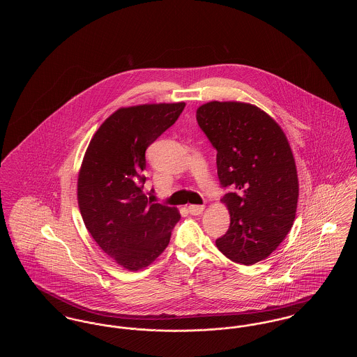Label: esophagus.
Listing matches in <instances>:
<instances>
[{
	"instance_id": "1",
	"label": "esophagus",
	"mask_w": 357,
	"mask_h": 357,
	"mask_svg": "<svg viewBox=\"0 0 357 357\" xmlns=\"http://www.w3.org/2000/svg\"><path fill=\"white\" fill-rule=\"evenodd\" d=\"M204 206H201V204H190L188 206V211L191 215H199L204 213Z\"/></svg>"
}]
</instances>
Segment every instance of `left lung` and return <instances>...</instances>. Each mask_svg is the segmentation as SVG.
I'll list each match as a JSON object with an SVG mask.
<instances>
[{
	"mask_svg": "<svg viewBox=\"0 0 357 357\" xmlns=\"http://www.w3.org/2000/svg\"><path fill=\"white\" fill-rule=\"evenodd\" d=\"M197 121L217 150L221 186L231 187L221 199L230 226L215 245L229 259L253 265L278 248L296 217L298 178L288 139L248 102H206Z\"/></svg>",
	"mask_w": 357,
	"mask_h": 357,
	"instance_id": "left-lung-1",
	"label": "left lung"
}]
</instances>
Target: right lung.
<instances>
[{
	"label": "right lung",
	"instance_id": "add662e5",
	"mask_svg": "<svg viewBox=\"0 0 357 357\" xmlns=\"http://www.w3.org/2000/svg\"><path fill=\"white\" fill-rule=\"evenodd\" d=\"M185 102L119 108L91 139L77 179L85 227L121 268L140 271L165 252L181 214L143 192L146 150L178 120Z\"/></svg>",
	"mask_w": 357,
	"mask_h": 357
}]
</instances>
